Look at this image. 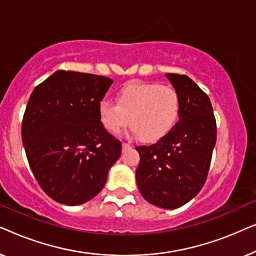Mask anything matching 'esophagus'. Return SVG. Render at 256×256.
Instances as JSON below:
<instances>
[{
  "instance_id": "obj_1",
  "label": "esophagus",
  "mask_w": 256,
  "mask_h": 256,
  "mask_svg": "<svg viewBox=\"0 0 256 256\" xmlns=\"http://www.w3.org/2000/svg\"><path fill=\"white\" fill-rule=\"evenodd\" d=\"M128 148H132V144H130V143H127V142H124V143H122V149L126 150V149H128Z\"/></svg>"
}]
</instances>
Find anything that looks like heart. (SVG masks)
Returning a JSON list of instances; mask_svg holds the SVG:
<instances>
[{"mask_svg":"<svg viewBox=\"0 0 256 256\" xmlns=\"http://www.w3.org/2000/svg\"><path fill=\"white\" fill-rule=\"evenodd\" d=\"M182 113L177 90L156 82H130L118 90L116 104L102 100L99 118L108 132H120L132 124V132L146 142L169 135Z\"/></svg>","mask_w":256,"mask_h":256,"instance_id":"obj_1","label":"heart"}]
</instances>
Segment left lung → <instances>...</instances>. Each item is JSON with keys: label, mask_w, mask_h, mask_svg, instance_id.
<instances>
[{"label": "left lung", "mask_w": 256, "mask_h": 256, "mask_svg": "<svg viewBox=\"0 0 256 256\" xmlns=\"http://www.w3.org/2000/svg\"><path fill=\"white\" fill-rule=\"evenodd\" d=\"M182 99L176 127L152 146H136L140 164L136 182L143 198L158 208L172 210L186 204L204 186L216 124L208 94L184 74L166 73Z\"/></svg>", "instance_id": "obj_1"}]
</instances>
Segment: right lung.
Instances as JSON below:
<instances>
[{
	"mask_svg": "<svg viewBox=\"0 0 256 256\" xmlns=\"http://www.w3.org/2000/svg\"><path fill=\"white\" fill-rule=\"evenodd\" d=\"M113 80L59 70L34 87L22 121V141L43 191L64 205H80L102 190L121 142L99 118Z\"/></svg>",
	"mask_w": 256,
	"mask_h": 256,
	"instance_id": "1",
	"label": "right lung"
}]
</instances>
